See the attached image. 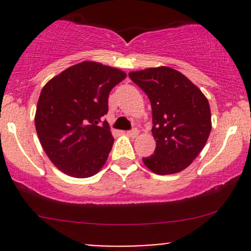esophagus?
<instances>
[{"label":"esophagus","instance_id":"1","mask_svg":"<svg viewBox=\"0 0 251 251\" xmlns=\"http://www.w3.org/2000/svg\"><path fill=\"white\" fill-rule=\"evenodd\" d=\"M127 133L128 136H130V137H136V136L138 135V130L137 128H132V130H130V131H127Z\"/></svg>","mask_w":251,"mask_h":251}]
</instances>
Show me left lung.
Masks as SVG:
<instances>
[{"instance_id":"8db88e82","label":"left lung","mask_w":251,"mask_h":251,"mask_svg":"<svg viewBox=\"0 0 251 251\" xmlns=\"http://www.w3.org/2000/svg\"><path fill=\"white\" fill-rule=\"evenodd\" d=\"M128 76L148 96L151 105V132L156 147L143 163L158 175L184 170L209 138V102L192 81L171 68H149Z\"/></svg>"}]
</instances>
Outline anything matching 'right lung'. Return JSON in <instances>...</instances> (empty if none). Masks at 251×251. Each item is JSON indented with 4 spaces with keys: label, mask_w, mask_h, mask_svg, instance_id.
I'll return each mask as SVG.
<instances>
[{
    "label": "right lung",
    "mask_w": 251,
    "mask_h": 251,
    "mask_svg": "<svg viewBox=\"0 0 251 251\" xmlns=\"http://www.w3.org/2000/svg\"><path fill=\"white\" fill-rule=\"evenodd\" d=\"M125 77L115 68L82 62L42 88L35 126L45 153L60 171L85 178L104 165L114 138L103 116L110 91Z\"/></svg>",
    "instance_id": "right-lung-1"
}]
</instances>
